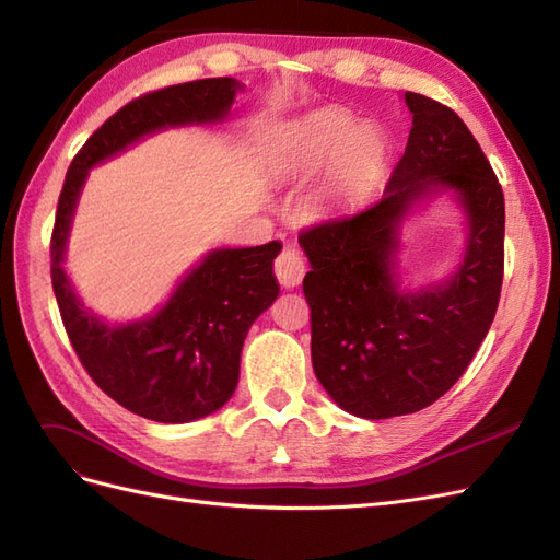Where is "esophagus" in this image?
I'll list each match as a JSON object with an SVG mask.
<instances>
[{
  "label": "esophagus",
  "mask_w": 560,
  "mask_h": 560,
  "mask_svg": "<svg viewBox=\"0 0 560 560\" xmlns=\"http://www.w3.org/2000/svg\"><path fill=\"white\" fill-rule=\"evenodd\" d=\"M273 270H276L278 282H280L282 287H287V290H290V287L301 284L303 273H306V261H303V257H301V254H299L294 247H284V249L278 254Z\"/></svg>",
  "instance_id": "obj_1"
}]
</instances>
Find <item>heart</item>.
I'll return each mask as SVG.
<instances>
[{
  "label": "heart",
  "mask_w": 560,
  "mask_h": 560,
  "mask_svg": "<svg viewBox=\"0 0 560 560\" xmlns=\"http://www.w3.org/2000/svg\"><path fill=\"white\" fill-rule=\"evenodd\" d=\"M387 159L385 132L343 112H315L287 135V161L294 171H317L331 163L329 194L341 200H360L374 189Z\"/></svg>",
  "instance_id": "b5f03b06"
}]
</instances>
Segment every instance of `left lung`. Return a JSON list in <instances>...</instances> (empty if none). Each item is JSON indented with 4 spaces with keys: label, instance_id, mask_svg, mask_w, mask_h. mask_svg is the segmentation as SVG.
Instances as JSON below:
<instances>
[{
    "label": "left lung",
    "instance_id": "left-lung-1",
    "mask_svg": "<svg viewBox=\"0 0 560 560\" xmlns=\"http://www.w3.org/2000/svg\"><path fill=\"white\" fill-rule=\"evenodd\" d=\"M404 100L413 128L383 198L299 235L315 376L366 420L416 413L448 393L493 325L504 273V196L479 142L451 107L411 91ZM434 190H451L468 214L466 259L446 283L404 293L398 229Z\"/></svg>",
    "mask_w": 560,
    "mask_h": 560
}]
</instances>
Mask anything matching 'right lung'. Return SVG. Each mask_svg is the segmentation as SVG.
Masks as SVG:
<instances>
[{"instance_id":"right-lung-1","label":"right lung","mask_w":560,"mask_h":560,"mask_svg":"<svg viewBox=\"0 0 560 560\" xmlns=\"http://www.w3.org/2000/svg\"><path fill=\"white\" fill-rule=\"evenodd\" d=\"M241 83L231 77L177 83L132 100L100 126L67 171L50 235V280L67 336L95 385L124 409L156 422H191L231 399L245 336L278 299L282 245L212 249L165 306L130 325L97 319L72 290L62 261L83 182L93 165L163 128L224 121Z\"/></svg>"}]
</instances>
